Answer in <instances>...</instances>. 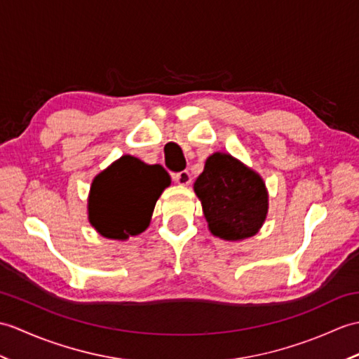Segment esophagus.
Returning a JSON list of instances; mask_svg holds the SVG:
<instances>
[{
  "instance_id": "34e87169",
  "label": "esophagus",
  "mask_w": 359,
  "mask_h": 359,
  "mask_svg": "<svg viewBox=\"0 0 359 359\" xmlns=\"http://www.w3.org/2000/svg\"><path fill=\"white\" fill-rule=\"evenodd\" d=\"M172 179L176 180L179 185H182V187H187V185H189L191 183V174H189V171H180V172H176V174H172Z\"/></svg>"
}]
</instances>
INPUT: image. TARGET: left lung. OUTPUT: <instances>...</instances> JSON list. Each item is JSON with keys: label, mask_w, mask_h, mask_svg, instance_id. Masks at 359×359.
Listing matches in <instances>:
<instances>
[{"label": "left lung", "mask_w": 359, "mask_h": 359, "mask_svg": "<svg viewBox=\"0 0 359 359\" xmlns=\"http://www.w3.org/2000/svg\"><path fill=\"white\" fill-rule=\"evenodd\" d=\"M211 234L240 241L255 236L268 215L269 196L260 174L226 153H214L194 183Z\"/></svg>", "instance_id": "obj_1"}]
</instances>
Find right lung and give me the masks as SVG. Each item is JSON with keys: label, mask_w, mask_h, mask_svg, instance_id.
<instances>
[{"label": "right lung", "mask_w": 359, "mask_h": 359, "mask_svg": "<svg viewBox=\"0 0 359 359\" xmlns=\"http://www.w3.org/2000/svg\"><path fill=\"white\" fill-rule=\"evenodd\" d=\"M171 179L161 165L125 154L99 172L90 188L88 222L99 234L127 240L144 232Z\"/></svg>", "instance_id": "add662e5"}]
</instances>
